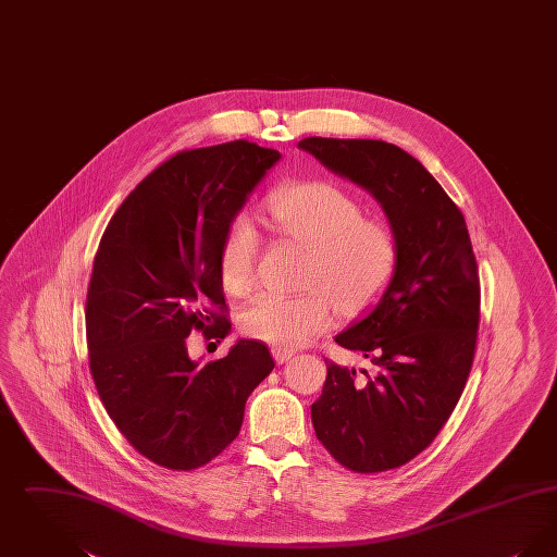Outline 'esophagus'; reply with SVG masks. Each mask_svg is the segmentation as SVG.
Instances as JSON below:
<instances>
[{"mask_svg": "<svg viewBox=\"0 0 557 557\" xmlns=\"http://www.w3.org/2000/svg\"><path fill=\"white\" fill-rule=\"evenodd\" d=\"M271 352H273L275 363H286L288 359H292V350H288V348H282V346H273V348H271Z\"/></svg>", "mask_w": 557, "mask_h": 557, "instance_id": "34e87169", "label": "esophagus"}]
</instances>
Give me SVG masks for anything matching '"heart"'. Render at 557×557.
<instances>
[{"label": "heart", "instance_id": "b5f03b06", "mask_svg": "<svg viewBox=\"0 0 557 557\" xmlns=\"http://www.w3.org/2000/svg\"><path fill=\"white\" fill-rule=\"evenodd\" d=\"M273 232L307 248L300 294H263L239 318L246 336L267 345H309L325 334L336 309L357 318L380 298L398 265L395 227L366 216L363 202L345 187L311 180L277 187L265 200ZM261 236L246 214H236L219 246L223 288L244 296L257 282Z\"/></svg>", "mask_w": 557, "mask_h": 557}]
</instances>
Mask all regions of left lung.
Returning <instances> with one entry per match:
<instances>
[{"label": "left lung", "mask_w": 557, "mask_h": 557, "mask_svg": "<svg viewBox=\"0 0 557 557\" xmlns=\"http://www.w3.org/2000/svg\"><path fill=\"white\" fill-rule=\"evenodd\" d=\"M334 173L366 187L398 238L395 277L336 343L370 370L327 361L311 420L321 445L357 474L405 466L438 436L476 352L480 277L466 219L441 184L395 144L305 137Z\"/></svg>", "instance_id": "1"}]
</instances>
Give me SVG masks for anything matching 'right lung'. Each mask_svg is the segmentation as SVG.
Returning a JSON list of instances; mask_svg holds the SVG:
<instances>
[{
	"mask_svg": "<svg viewBox=\"0 0 557 557\" xmlns=\"http://www.w3.org/2000/svg\"><path fill=\"white\" fill-rule=\"evenodd\" d=\"M280 152L236 139L159 164L100 239L85 300L89 371L110 420L160 468L207 466L239 434L248 395L273 370L263 343L238 341L198 366L186 338H225L232 323L219 246Z\"/></svg>",
	"mask_w": 557,
	"mask_h": 557,
	"instance_id": "right-lung-1",
	"label": "right lung"
}]
</instances>
